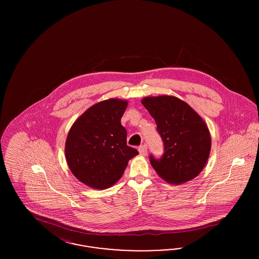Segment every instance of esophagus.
Segmentation results:
<instances>
[{"label":"esophagus","mask_w":259,"mask_h":259,"mask_svg":"<svg viewBox=\"0 0 259 259\" xmlns=\"http://www.w3.org/2000/svg\"><path fill=\"white\" fill-rule=\"evenodd\" d=\"M139 152H140V154H141V155L146 156V155L148 154V147H147V145H143V146H141V147L139 148Z\"/></svg>","instance_id":"34e87169"}]
</instances>
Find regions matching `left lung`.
Masks as SVG:
<instances>
[{"instance_id":"8db88e82","label":"left lung","mask_w":259,"mask_h":259,"mask_svg":"<svg viewBox=\"0 0 259 259\" xmlns=\"http://www.w3.org/2000/svg\"><path fill=\"white\" fill-rule=\"evenodd\" d=\"M142 104L154 118L164 143L160 158L150 164L169 184L186 183L204 169L210 151L208 126L188 104L174 96L146 97Z\"/></svg>"}]
</instances>
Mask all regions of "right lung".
Returning a JSON list of instances; mask_svg holds the SVG:
<instances>
[{"label":"right lung","mask_w":259,"mask_h":259,"mask_svg":"<svg viewBox=\"0 0 259 259\" xmlns=\"http://www.w3.org/2000/svg\"><path fill=\"white\" fill-rule=\"evenodd\" d=\"M128 102L109 99L90 107L73 124L65 155L71 172L82 184L106 189L123 175L128 161L139 154L127 146L121 117Z\"/></svg>","instance_id":"obj_1"}]
</instances>
